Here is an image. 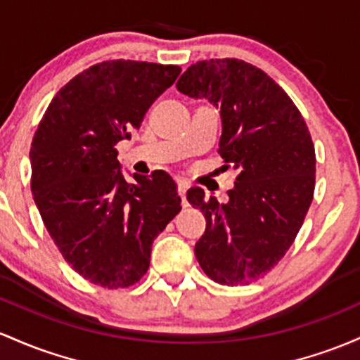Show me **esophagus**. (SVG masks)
<instances>
[{"label":"esophagus","mask_w":360,"mask_h":360,"mask_svg":"<svg viewBox=\"0 0 360 360\" xmlns=\"http://www.w3.org/2000/svg\"><path fill=\"white\" fill-rule=\"evenodd\" d=\"M186 191H188V184H184V183H179V186H177V193H179V196H181V205H183L184 208L188 207V200H186Z\"/></svg>","instance_id":"obj_1"}]
</instances>
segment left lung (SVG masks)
I'll list each match as a JSON object with an SVG mask.
<instances>
[{
	"mask_svg": "<svg viewBox=\"0 0 360 360\" xmlns=\"http://www.w3.org/2000/svg\"><path fill=\"white\" fill-rule=\"evenodd\" d=\"M176 86L220 109L219 153L224 167L239 169L225 205L205 200L201 188L188 191L207 219L196 259L213 282L248 285L285 256L311 207L316 153L309 129L285 90L243 59L195 63Z\"/></svg>",
	"mask_w": 360,
	"mask_h": 360,
	"instance_id": "8db88e82",
	"label": "left lung"
}]
</instances>
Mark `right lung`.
<instances>
[{
  "label": "right lung",
  "mask_w": 360,
  "mask_h": 360,
  "mask_svg": "<svg viewBox=\"0 0 360 360\" xmlns=\"http://www.w3.org/2000/svg\"><path fill=\"white\" fill-rule=\"evenodd\" d=\"M179 73L131 59L90 66L54 96L34 135L30 188L42 222L65 262L104 289L147 274L153 239L181 212L167 172L128 183L116 150Z\"/></svg>",
  "instance_id": "obj_1"
}]
</instances>
